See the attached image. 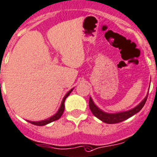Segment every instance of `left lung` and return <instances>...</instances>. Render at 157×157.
<instances>
[{"mask_svg": "<svg viewBox=\"0 0 157 157\" xmlns=\"http://www.w3.org/2000/svg\"><path fill=\"white\" fill-rule=\"evenodd\" d=\"M147 97H148V95H147V97L144 99V100H143L137 106H136V107L133 108V109L128 111H126V112L117 113H106L103 112L101 109H99V108L94 104L92 99H91L90 97L89 100V106L92 113L94 114L95 117H97L98 119H100V121H103V122L109 124H117V123H121L122 122V121H126L127 119L131 117L132 116L136 114V113L140 112V109L144 107V104L146 103V101H147Z\"/></svg>", "mask_w": 157, "mask_h": 157, "instance_id": "obj_1", "label": "left lung"}]
</instances>
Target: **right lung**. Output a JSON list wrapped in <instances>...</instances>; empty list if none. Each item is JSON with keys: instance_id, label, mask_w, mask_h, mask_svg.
I'll use <instances>...</instances> for the list:
<instances>
[{"instance_id": "right-lung-1", "label": "right lung", "mask_w": 157, "mask_h": 157, "mask_svg": "<svg viewBox=\"0 0 157 157\" xmlns=\"http://www.w3.org/2000/svg\"><path fill=\"white\" fill-rule=\"evenodd\" d=\"M72 90H73V89H71V90H70L69 92H68L67 94H66V95H65V97H63V101H62L61 105H60V109H59V110L57 111V113L55 114V115L53 116V117H51V118H49V119L44 120V121H38V122H33V121H28L29 123H30V124H33V125L44 126V125H46V124H50V123L53 122V121H57V120H58L59 118H60V117L62 116V114H63V111H64V102H65V100H66L67 97L68 96L70 95V94H71V93L72 92Z\"/></svg>"}]
</instances>
